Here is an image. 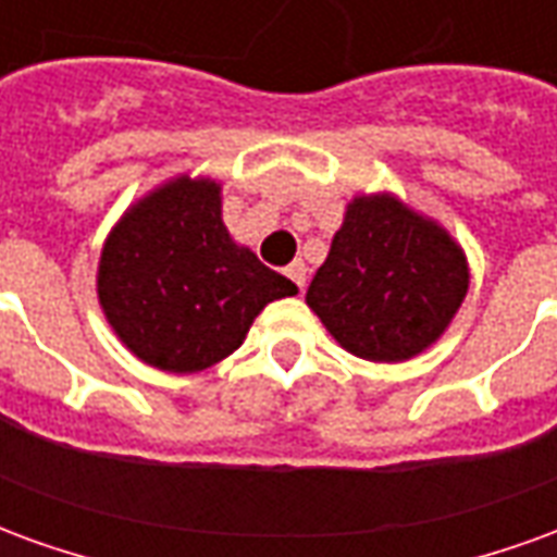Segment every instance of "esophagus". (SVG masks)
I'll list each match as a JSON object with an SVG mask.
<instances>
[{
  "label": "esophagus",
  "mask_w": 557,
  "mask_h": 557,
  "mask_svg": "<svg viewBox=\"0 0 557 557\" xmlns=\"http://www.w3.org/2000/svg\"><path fill=\"white\" fill-rule=\"evenodd\" d=\"M286 277H289L292 283H295V286L304 292V283H307V265H304L301 259H295V262L286 268Z\"/></svg>",
  "instance_id": "34e87169"
}]
</instances>
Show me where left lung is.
<instances>
[{"label":"left lung","instance_id":"obj_1","mask_svg":"<svg viewBox=\"0 0 557 557\" xmlns=\"http://www.w3.org/2000/svg\"><path fill=\"white\" fill-rule=\"evenodd\" d=\"M468 283L462 244L397 194L375 190L346 202L307 307L355 358L399 363L444 337Z\"/></svg>","mask_w":557,"mask_h":557}]
</instances>
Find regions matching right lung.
Here are the masks:
<instances>
[{
	"label": "right lung",
	"mask_w": 557,
	"mask_h": 557,
	"mask_svg": "<svg viewBox=\"0 0 557 557\" xmlns=\"http://www.w3.org/2000/svg\"><path fill=\"white\" fill-rule=\"evenodd\" d=\"M95 289L134 358L187 375L230 358L256 315L298 286L232 238L218 178L178 172L115 220Z\"/></svg>",
	"instance_id": "1"
}]
</instances>
